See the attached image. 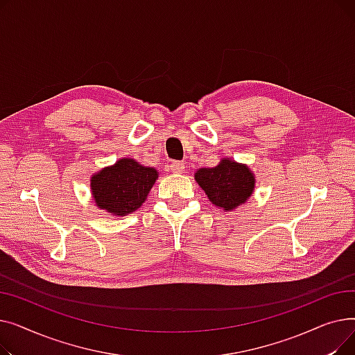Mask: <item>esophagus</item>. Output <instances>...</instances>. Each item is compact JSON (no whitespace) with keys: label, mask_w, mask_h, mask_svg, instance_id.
<instances>
[{"label":"esophagus","mask_w":355,"mask_h":355,"mask_svg":"<svg viewBox=\"0 0 355 355\" xmlns=\"http://www.w3.org/2000/svg\"><path fill=\"white\" fill-rule=\"evenodd\" d=\"M170 170H171L173 173H182V171L185 170V165H184L182 161H173V162L170 164Z\"/></svg>","instance_id":"obj_1"}]
</instances>
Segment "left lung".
Segmentation results:
<instances>
[{
    "instance_id": "1",
    "label": "left lung",
    "mask_w": 355,
    "mask_h": 355,
    "mask_svg": "<svg viewBox=\"0 0 355 355\" xmlns=\"http://www.w3.org/2000/svg\"><path fill=\"white\" fill-rule=\"evenodd\" d=\"M196 181L209 200L225 210H233L253 193L254 177L246 165L221 159L214 168H200Z\"/></svg>"
}]
</instances>
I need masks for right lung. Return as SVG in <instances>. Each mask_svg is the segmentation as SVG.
Listing matches in <instances>:
<instances>
[{
	"instance_id": "right-lung-1",
	"label": "right lung",
	"mask_w": 355,
	"mask_h": 355,
	"mask_svg": "<svg viewBox=\"0 0 355 355\" xmlns=\"http://www.w3.org/2000/svg\"><path fill=\"white\" fill-rule=\"evenodd\" d=\"M158 173L130 158L119 159L92 177V194L99 209L126 216L142 206Z\"/></svg>"
}]
</instances>
